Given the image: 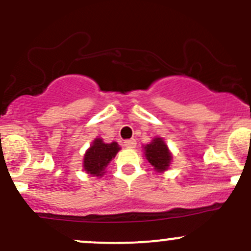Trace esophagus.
<instances>
[{
	"instance_id": "1",
	"label": "esophagus",
	"mask_w": 251,
	"mask_h": 251,
	"mask_svg": "<svg viewBox=\"0 0 251 251\" xmlns=\"http://www.w3.org/2000/svg\"><path fill=\"white\" fill-rule=\"evenodd\" d=\"M124 145H125V148L134 149L135 145H137V143H135L134 139H128V140H125V142H124Z\"/></svg>"
}]
</instances>
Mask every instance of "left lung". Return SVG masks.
Segmentation results:
<instances>
[{
    "label": "left lung",
    "mask_w": 251,
    "mask_h": 251,
    "mask_svg": "<svg viewBox=\"0 0 251 251\" xmlns=\"http://www.w3.org/2000/svg\"><path fill=\"white\" fill-rule=\"evenodd\" d=\"M146 160L153 166L154 171L164 172L170 169L172 153L162 137H154L151 143L143 146Z\"/></svg>",
    "instance_id": "8db88e82"
}]
</instances>
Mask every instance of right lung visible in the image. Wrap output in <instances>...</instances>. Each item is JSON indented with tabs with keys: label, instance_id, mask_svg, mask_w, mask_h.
Returning <instances> with one entry per match:
<instances>
[{
	"label": "right lung",
	"instance_id": "right-lung-1",
	"mask_svg": "<svg viewBox=\"0 0 251 251\" xmlns=\"http://www.w3.org/2000/svg\"><path fill=\"white\" fill-rule=\"evenodd\" d=\"M120 151L117 142L103 143L101 138H96L83 154L82 170L92 177H102L111 160Z\"/></svg>",
	"mask_w": 251,
	"mask_h": 251
}]
</instances>
